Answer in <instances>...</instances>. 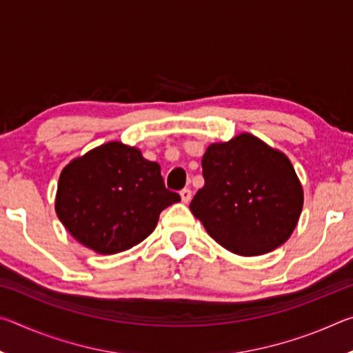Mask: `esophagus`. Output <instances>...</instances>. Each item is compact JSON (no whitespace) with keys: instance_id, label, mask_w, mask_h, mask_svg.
Segmentation results:
<instances>
[{"instance_id":"1","label":"esophagus","mask_w":353,"mask_h":353,"mask_svg":"<svg viewBox=\"0 0 353 353\" xmlns=\"http://www.w3.org/2000/svg\"><path fill=\"white\" fill-rule=\"evenodd\" d=\"M181 198H182V202H185V204H188V202L191 201V190L190 188H183L181 191Z\"/></svg>"}]
</instances>
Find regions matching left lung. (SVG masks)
Here are the masks:
<instances>
[{
  "label": "left lung",
  "instance_id": "left-lung-1",
  "mask_svg": "<svg viewBox=\"0 0 353 353\" xmlns=\"http://www.w3.org/2000/svg\"><path fill=\"white\" fill-rule=\"evenodd\" d=\"M204 187L190 204L207 234L230 252L254 256L288 240L303 205V190L283 152L240 134L213 143L202 157Z\"/></svg>",
  "mask_w": 353,
  "mask_h": 353
}]
</instances>
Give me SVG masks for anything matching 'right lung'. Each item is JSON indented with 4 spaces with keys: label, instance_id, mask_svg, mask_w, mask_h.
Here are the masks:
<instances>
[{
    "label": "right lung",
    "instance_id": "add662e5",
    "mask_svg": "<svg viewBox=\"0 0 353 353\" xmlns=\"http://www.w3.org/2000/svg\"><path fill=\"white\" fill-rule=\"evenodd\" d=\"M179 201L166 190L159 163L140 149L109 141L62 170L56 213L81 244L110 255L151 235L162 210Z\"/></svg>",
    "mask_w": 353,
    "mask_h": 353
}]
</instances>
